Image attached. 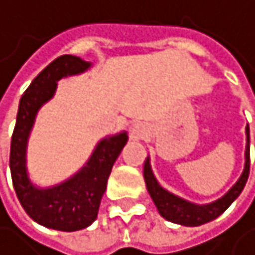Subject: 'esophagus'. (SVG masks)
Masks as SVG:
<instances>
[{
    "mask_svg": "<svg viewBox=\"0 0 255 255\" xmlns=\"http://www.w3.org/2000/svg\"><path fill=\"white\" fill-rule=\"evenodd\" d=\"M146 134H148V127L145 124H134L130 130V137L134 139V140H139V139H143Z\"/></svg>",
    "mask_w": 255,
    "mask_h": 255,
    "instance_id": "obj_1",
    "label": "esophagus"
}]
</instances>
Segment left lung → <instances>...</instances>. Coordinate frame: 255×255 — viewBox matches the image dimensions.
Listing matches in <instances>:
<instances>
[{
  "instance_id": "1",
  "label": "left lung",
  "mask_w": 255,
  "mask_h": 255,
  "mask_svg": "<svg viewBox=\"0 0 255 255\" xmlns=\"http://www.w3.org/2000/svg\"><path fill=\"white\" fill-rule=\"evenodd\" d=\"M247 136H248L247 163H245V170H243L242 177L237 180V183L222 199H219L217 202L210 203V205H203V207H199V205H194L190 202H185L183 199H180V197H177L168 191H165L157 183V180L154 179L151 168H150V162H148V159H146L143 163V179L146 183V190H148V193H150L154 205L157 207L159 213L162 214V217H165L170 222L179 223V225L199 227V225L208 223V222L217 219L222 213L227 211L230 205L243 191L245 183H247L248 176H250V127H247Z\"/></svg>"
}]
</instances>
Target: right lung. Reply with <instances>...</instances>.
<instances>
[{
  "mask_svg": "<svg viewBox=\"0 0 255 255\" xmlns=\"http://www.w3.org/2000/svg\"><path fill=\"white\" fill-rule=\"evenodd\" d=\"M89 67L90 62L73 55H62L48 64L24 92L12 134L10 173L18 200L35 222L59 231L84 230L95 222L113 163L128 140L127 133L104 139L84 168L55 188L38 190L28 180L25 145L38 109L53 96L61 78L81 73Z\"/></svg>",
  "mask_w": 255,
  "mask_h": 255,
  "instance_id": "add662e5",
  "label": "right lung"
}]
</instances>
